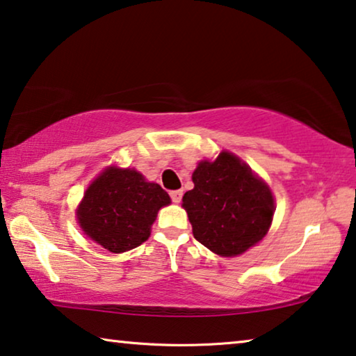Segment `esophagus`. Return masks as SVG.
I'll use <instances>...</instances> for the list:
<instances>
[{
    "instance_id": "esophagus-1",
    "label": "esophagus",
    "mask_w": 356,
    "mask_h": 356,
    "mask_svg": "<svg viewBox=\"0 0 356 356\" xmlns=\"http://www.w3.org/2000/svg\"><path fill=\"white\" fill-rule=\"evenodd\" d=\"M170 197L175 204H179V202H181V197H183V191H172Z\"/></svg>"
}]
</instances>
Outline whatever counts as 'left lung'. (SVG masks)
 Returning a JSON list of instances; mask_svg holds the SVG:
<instances>
[{
	"instance_id": "left-lung-1",
	"label": "left lung",
	"mask_w": 356,
	"mask_h": 356,
	"mask_svg": "<svg viewBox=\"0 0 356 356\" xmlns=\"http://www.w3.org/2000/svg\"><path fill=\"white\" fill-rule=\"evenodd\" d=\"M193 183L183 209L197 242L231 258L264 238L275 211L273 195L242 159L221 151L215 161H200Z\"/></svg>"
}]
</instances>
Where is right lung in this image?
<instances>
[{
  "instance_id": "add662e5",
  "label": "right lung",
  "mask_w": 356,
  "mask_h": 356,
  "mask_svg": "<svg viewBox=\"0 0 356 356\" xmlns=\"http://www.w3.org/2000/svg\"><path fill=\"white\" fill-rule=\"evenodd\" d=\"M170 197L135 168L108 167L90 183L76 210L87 237L111 253L140 247Z\"/></svg>"
}]
</instances>
